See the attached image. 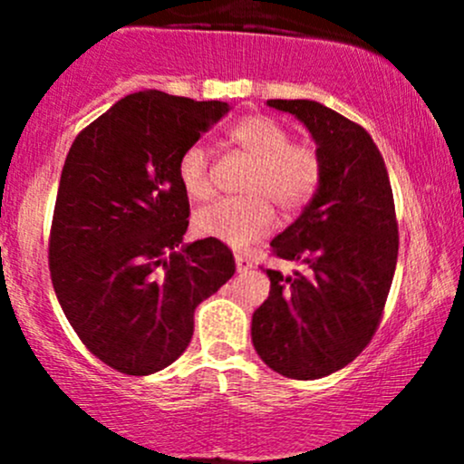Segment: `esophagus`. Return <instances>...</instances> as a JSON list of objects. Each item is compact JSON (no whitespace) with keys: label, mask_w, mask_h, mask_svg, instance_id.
<instances>
[{"label":"esophagus","mask_w":464,"mask_h":464,"mask_svg":"<svg viewBox=\"0 0 464 464\" xmlns=\"http://www.w3.org/2000/svg\"><path fill=\"white\" fill-rule=\"evenodd\" d=\"M236 268L237 273H248L253 268V262H250V257H246V255H236Z\"/></svg>","instance_id":"34e87169"}]
</instances>
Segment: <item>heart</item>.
<instances>
[{
    "label": "heart",
    "instance_id": "b5f03b06",
    "mask_svg": "<svg viewBox=\"0 0 464 464\" xmlns=\"http://www.w3.org/2000/svg\"><path fill=\"white\" fill-rule=\"evenodd\" d=\"M228 137L255 159L242 183L246 194L202 207L194 216V228L200 236L242 248L268 236L275 225L273 202L284 214H296L310 202L321 180V161L314 148L292 143L290 132L264 115L244 117ZM179 183L189 198H209L214 185L205 146L191 143L180 154Z\"/></svg>",
    "mask_w": 464,
    "mask_h": 464
}]
</instances>
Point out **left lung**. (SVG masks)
Segmentation results:
<instances>
[{
  "instance_id": "left-lung-1",
  "label": "left lung",
  "mask_w": 464,
  "mask_h": 464,
  "mask_svg": "<svg viewBox=\"0 0 464 464\" xmlns=\"http://www.w3.org/2000/svg\"><path fill=\"white\" fill-rule=\"evenodd\" d=\"M266 104L310 130L321 180L270 242L276 257L307 273L266 270L270 295L253 314L250 338L279 375L318 380L358 358L380 324L397 266L395 202L384 159L362 126L314 100Z\"/></svg>"
}]
</instances>
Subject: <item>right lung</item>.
<instances>
[{"label": "right lung", "mask_w": 464, "mask_h": 464, "mask_svg": "<svg viewBox=\"0 0 464 464\" xmlns=\"http://www.w3.org/2000/svg\"><path fill=\"white\" fill-rule=\"evenodd\" d=\"M227 102L157 89L121 98L69 148L50 237L52 284L95 358L152 375L188 349L194 310L236 273L220 239L185 244V148L225 117Z\"/></svg>", "instance_id": "obj_1"}]
</instances>
